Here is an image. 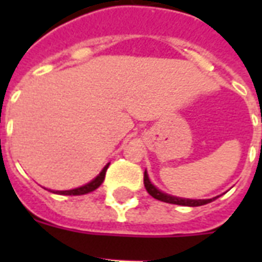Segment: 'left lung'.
Here are the masks:
<instances>
[{"label":"left lung","instance_id":"left-lung-1","mask_svg":"<svg viewBox=\"0 0 262 262\" xmlns=\"http://www.w3.org/2000/svg\"><path fill=\"white\" fill-rule=\"evenodd\" d=\"M144 186L147 189V191L154 197V199L159 200V201H163V203L168 204H175V205H183V207H200V205H205L208 203H212L213 200H216L217 197H213V199H205V200H193V199H182V197H177V195H171L164 193V191L159 190L158 187L151 182V179L148 177V172L145 170L144 172Z\"/></svg>","mask_w":262,"mask_h":262}]
</instances>
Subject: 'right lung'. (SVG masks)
Masks as SVG:
<instances>
[{"label":"right lung","mask_w":262,"mask_h":262,"mask_svg":"<svg viewBox=\"0 0 262 262\" xmlns=\"http://www.w3.org/2000/svg\"><path fill=\"white\" fill-rule=\"evenodd\" d=\"M110 163H107L103 170L99 172L96 177H95L92 181H90L88 183L83 185V186L80 187H75V189H71V190H53V193L55 194H62V195H81V194H87V193H91V191L96 190L100 185L103 183L104 181V177H106V171L107 168H108Z\"/></svg>","instance_id":"add662e5"}]
</instances>
